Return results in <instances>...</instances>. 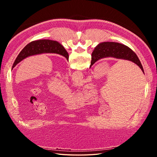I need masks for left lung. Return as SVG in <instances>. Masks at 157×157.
Instances as JSON below:
<instances>
[{
    "label": "left lung",
    "instance_id": "obj_1",
    "mask_svg": "<svg viewBox=\"0 0 157 157\" xmlns=\"http://www.w3.org/2000/svg\"><path fill=\"white\" fill-rule=\"evenodd\" d=\"M43 53L58 54L65 57L69 60V54L64 47L59 42L51 40H39L30 42L25 46L19 55L12 65L13 69L23 59L30 56Z\"/></svg>",
    "mask_w": 157,
    "mask_h": 157
}]
</instances>
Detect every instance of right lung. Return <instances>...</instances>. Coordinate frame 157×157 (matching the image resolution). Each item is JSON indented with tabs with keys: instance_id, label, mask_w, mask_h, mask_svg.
Masks as SVG:
<instances>
[{
	"instance_id": "obj_1",
	"label": "right lung",
	"mask_w": 157,
	"mask_h": 157,
	"mask_svg": "<svg viewBox=\"0 0 157 157\" xmlns=\"http://www.w3.org/2000/svg\"><path fill=\"white\" fill-rule=\"evenodd\" d=\"M113 57L117 59H123L132 61L140 67L142 71H144L138 57L128 46L118 42H105L98 44L92 54V60L90 67L101 58Z\"/></svg>"
}]
</instances>
